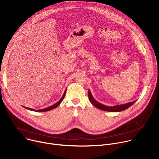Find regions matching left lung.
<instances>
[{
    "instance_id": "left-lung-1",
    "label": "left lung",
    "mask_w": 159,
    "mask_h": 159,
    "mask_svg": "<svg viewBox=\"0 0 159 159\" xmlns=\"http://www.w3.org/2000/svg\"><path fill=\"white\" fill-rule=\"evenodd\" d=\"M88 95H89V101L95 107H96L97 108H98L99 109H101L102 111H109V112H120V111H124V110L128 109V107H129L131 105H133L136 101H137V100H136L134 101L128 102V103H126V104H124L116 105V106H107L102 104L100 102H99L98 101H97L93 97V95H92L91 93H90L89 89L88 90Z\"/></svg>"
}]
</instances>
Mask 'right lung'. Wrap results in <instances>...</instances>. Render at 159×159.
I'll return each instance as SVG.
<instances>
[{
  "instance_id": "obj_1",
  "label": "right lung",
  "mask_w": 159,
  "mask_h": 159,
  "mask_svg": "<svg viewBox=\"0 0 159 159\" xmlns=\"http://www.w3.org/2000/svg\"><path fill=\"white\" fill-rule=\"evenodd\" d=\"M66 89H65V92H64V94H63V96L61 97V98L57 103H55V104H53V105H52V106H49V107H47V108L42 109H38V110H35V109H31V108H29V107H25V106H23V107H24L25 108L28 109V110H31V111H36V112H45V111H50V110H52V109H53L56 108L57 107H58V106L60 105V104L62 102V101H63V99H64V97H65V94H66Z\"/></svg>"
}]
</instances>
